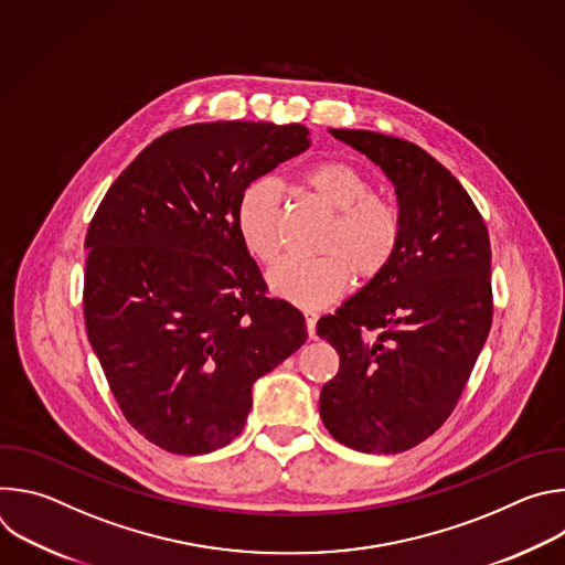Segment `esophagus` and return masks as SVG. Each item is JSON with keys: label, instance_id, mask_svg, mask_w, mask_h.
Segmentation results:
<instances>
[{"label": "esophagus", "instance_id": "34e87169", "mask_svg": "<svg viewBox=\"0 0 565 565\" xmlns=\"http://www.w3.org/2000/svg\"><path fill=\"white\" fill-rule=\"evenodd\" d=\"M303 317H306V331H308V335H310V340H312V338H315V327H317L319 315L312 312V310H306Z\"/></svg>", "mask_w": 565, "mask_h": 565}]
</instances>
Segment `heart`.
Here are the masks:
<instances>
[{
    "label": "heart",
    "mask_w": 565,
    "mask_h": 565,
    "mask_svg": "<svg viewBox=\"0 0 565 565\" xmlns=\"http://www.w3.org/2000/svg\"><path fill=\"white\" fill-rule=\"evenodd\" d=\"M301 185L335 212L319 241L324 255L284 259L270 270L268 286L299 308H319L347 290L351 275L366 284L388 268L399 246L402 216L391 201L373 196L369 179L344 160L306 168ZM234 223L246 250L262 264H273L281 253V188L270 179L246 185L236 201Z\"/></svg>",
    "instance_id": "1"
}]
</instances>
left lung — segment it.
Masks as SVG:
<instances>
[{
	"instance_id": "left-lung-1",
	"label": "left lung",
	"mask_w": 565,
	"mask_h": 565,
	"mask_svg": "<svg viewBox=\"0 0 565 565\" xmlns=\"http://www.w3.org/2000/svg\"><path fill=\"white\" fill-rule=\"evenodd\" d=\"M331 134L393 183L402 236L388 268L317 321L340 355L319 416L351 449L399 454L443 427L488 340L490 234L465 188L423 147L366 129Z\"/></svg>"
}]
</instances>
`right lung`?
<instances>
[{
    "label": "right lung",
    "instance_id": "right-lung-1",
    "mask_svg": "<svg viewBox=\"0 0 565 565\" xmlns=\"http://www.w3.org/2000/svg\"><path fill=\"white\" fill-rule=\"evenodd\" d=\"M310 147L303 125L196 122L147 145L85 238V324L127 423L199 456L244 431L253 384L308 338L234 223L238 194Z\"/></svg>",
    "mask_w": 565,
    "mask_h": 565
}]
</instances>
